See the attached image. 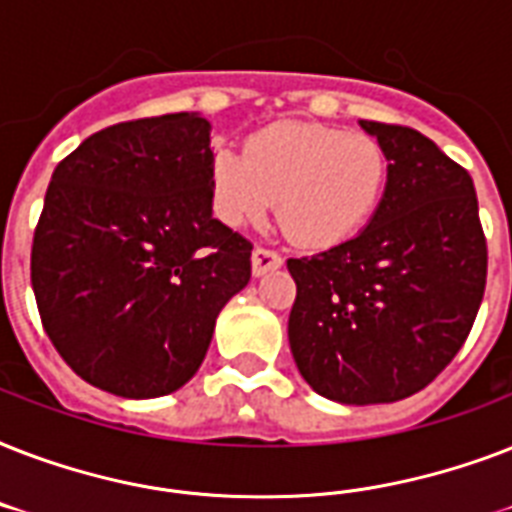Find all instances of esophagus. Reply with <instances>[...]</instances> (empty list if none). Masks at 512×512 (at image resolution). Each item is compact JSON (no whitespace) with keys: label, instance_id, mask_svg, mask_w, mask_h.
Listing matches in <instances>:
<instances>
[{"label":"esophagus","instance_id":"1","mask_svg":"<svg viewBox=\"0 0 512 512\" xmlns=\"http://www.w3.org/2000/svg\"><path fill=\"white\" fill-rule=\"evenodd\" d=\"M281 255L279 252H273V249H265V247H257L255 252H252V273L255 276H265L268 271H276V268H281Z\"/></svg>","mask_w":512,"mask_h":512}]
</instances>
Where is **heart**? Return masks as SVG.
<instances>
[{"mask_svg": "<svg viewBox=\"0 0 512 512\" xmlns=\"http://www.w3.org/2000/svg\"><path fill=\"white\" fill-rule=\"evenodd\" d=\"M388 185V154L364 132L279 122L249 135L244 154L220 148L209 162L212 212L228 228L279 223L300 247L329 249L374 217Z\"/></svg>", "mask_w": 512, "mask_h": 512, "instance_id": "1", "label": "heart"}]
</instances>
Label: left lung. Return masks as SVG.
<instances>
[{
	"label": "left lung",
	"instance_id": "8db88e82",
	"mask_svg": "<svg viewBox=\"0 0 512 512\" xmlns=\"http://www.w3.org/2000/svg\"><path fill=\"white\" fill-rule=\"evenodd\" d=\"M388 185L364 231L289 257V348L305 382L337 404H390L436 380L484 300L486 239L473 177L422 132L366 122Z\"/></svg>",
	"mask_w": 512,
	"mask_h": 512
}]
</instances>
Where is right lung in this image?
I'll use <instances>...</instances> for the list:
<instances>
[{"mask_svg": "<svg viewBox=\"0 0 512 512\" xmlns=\"http://www.w3.org/2000/svg\"><path fill=\"white\" fill-rule=\"evenodd\" d=\"M212 124L164 114L95 132L55 167L31 247L44 332L82 380L156 398L199 372L252 244L212 217Z\"/></svg>", "mask_w": 512, "mask_h": 512, "instance_id": "obj_1", "label": "right lung"}]
</instances>
